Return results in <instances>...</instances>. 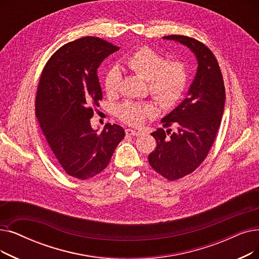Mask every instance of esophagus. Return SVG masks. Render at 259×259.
Masks as SVG:
<instances>
[{
    "label": "esophagus",
    "mask_w": 259,
    "mask_h": 259,
    "mask_svg": "<svg viewBox=\"0 0 259 259\" xmlns=\"http://www.w3.org/2000/svg\"><path fill=\"white\" fill-rule=\"evenodd\" d=\"M126 134H127V136H130V137H134V136L139 137V136H141V131L128 128V129H126Z\"/></svg>",
    "instance_id": "esophagus-1"
}]
</instances>
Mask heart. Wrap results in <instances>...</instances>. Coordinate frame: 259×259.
Returning <instances> with one entry per match:
<instances>
[{"instance_id": "b5f03b06", "label": "heart", "mask_w": 259, "mask_h": 259, "mask_svg": "<svg viewBox=\"0 0 259 259\" xmlns=\"http://www.w3.org/2000/svg\"><path fill=\"white\" fill-rule=\"evenodd\" d=\"M130 70L148 80V90L155 102L162 107H171L181 98L187 84V71L180 61H166L162 55L149 48H141L126 60ZM121 74L118 67L110 69L105 77V89L109 95L117 92ZM120 119L129 125L139 126L154 114L150 105L126 102L117 108Z\"/></svg>"}]
</instances>
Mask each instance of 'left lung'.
Masks as SVG:
<instances>
[{"label": "left lung", "instance_id": "8db88e82", "mask_svg": "<svg viewBox=\"0 0 259 259\" xmlns=\"http://www.w3.org/2000/svg\"><path fill=\"white\" fill-rule=\"evenodd\" d=\"M164 40L178 42L192 52L197 71L186 97L170 113L161 119L162 128L152 132L155 149L148 161L153 169L175 181L192 174L204 161L221 123L226 103V90L219 64L208 48L185 36H165Z\"/></svg>", "mask_w": 259, "mask_h": 259}]
</instances>
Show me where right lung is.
<instances>
[{
    "mask_svg": "<svg viewBox=\"0 0 259 259\" xmlns=\"http://www.w3.org/2000/svg\"><path fill=\"white\" fill-rule=\"evenodd\" d=\"M105 40L83 37L64 44L43 72L36 97V115L50 147L67 175L85 180L103 171L125 130L107 123L93 129V106L103 99L97 69L118 51Z\"/></svg>",
    "mask_w": 259,
    "mask_h": 259,
    "instance_id": "1",
    "label": "right lung"
}]
</instances>
